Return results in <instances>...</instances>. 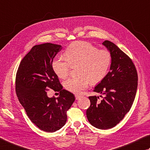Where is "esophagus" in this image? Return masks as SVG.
I'll list each match as a JSON object with an SVG mask.
<instances>
[{
	"instance_id": "esophagus-1",
	"label": "esophagus",
	"mask_w": 150,
	"mask_h": 150,
	"mask_svg": "<svg viewBox=\"0 0 150 150\" xmlns=\"http://www.w3.org/2000/svg\"><path fill=\"white\" fill-rule=\"evenodd\" d=\"M81 96H79V95H75V98H76V100H79Z\"/></svg>"
}]
</instances>
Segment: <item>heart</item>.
<instances>
[{
  "label": "heart",
  "instance_id": "obj_1",
  "mask_svg": "<svg viewBox=\"0 0 150 150\" xmlns=\"http://www.w3.org/2000/svg\"><path fill=\"white\" fill-rule=\"evenodd\" d=\"M64 58H56L52 62V68L60 79L69 75L71 67H76L78 75L64 81L66 90L75 94L80 93L89 84L96 85L103 81L110 69L112 56L107 50H99L91 43L76 41L68 46Z\"/></svg>",
  "mask_w": 150,
  "mask_h": 150
}]
</instances>
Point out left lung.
I'll return each mask as SVG.
<instances>
[{
  "label": "left lung",
  "mask_w": 150,
  "mask_h": 150,
  "mask_svg": "<svg viewBox=\"0 0 150 150\" xmlns=\"http://www.w3.org/2000/svg\"><path fill=\"white\" fill-rule=\"evenodd\" d=\"M102 44L112 56L110 71L94 92L104 95L89 96L87 119L92 126L105 130L116 126L130 111L138 86V73L130 57L109 40Z\"/></svg>",
  "instance_id": "obj_1"
}]
</instances>
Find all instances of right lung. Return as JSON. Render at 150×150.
<instances>
[{
  "label": "right lung",
  "mask_w": 150,
  "mask_h": 150,
  "mask_svg": "<svg viewBox=\"0 0 150 150\" xmlns=\"http://www.w3.org/2000/svg\"><path fill=\"white\" fill-rule=\"evenodd\" d=\"M61 45L44 43L35 45L21 59L16 76L18 98L33 123L39 129L54 132L67 121V111L75 101L71 92L63 89L52 62L62 50ZM48 88L60 93L49 98Z\"/></svg>",
  "instance_id": "1"
}]
</instances>
